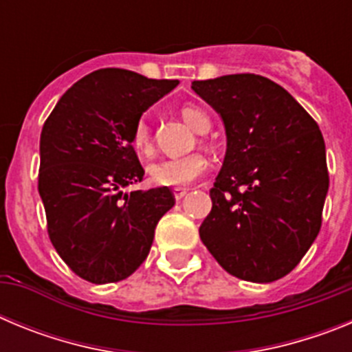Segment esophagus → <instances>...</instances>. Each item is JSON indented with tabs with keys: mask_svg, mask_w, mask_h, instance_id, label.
<instances>
[{
	"mask_svg": "<svg viewBox=\"0 0 352 352\" xmlns=\"http://www.w3.org/2000/svg\"><path fill=\"white\" fill-rule=\"evenodd\" d=\"M186 194H188V188H174V199L176 201H182Z\"/></svg>",
	"mask_w": 352,
	"mask_h": 352,
	"instance_id": "esophagus-1",
	"label": "esophagus"
}]
</instances>
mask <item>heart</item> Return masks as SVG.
Masks as SVG:
<instances>
[{"label": "heart", "instance_id": "obj_1", "mask_svg": "<svg viewBox=\"0 0 352 352\" xmlns=\"http://www.w3.org/2000/svg\"><path fill=\"white\" fill-rule=\"evenodd\" d=\"M183 120L188 123L197 132H206L210 129V118L203 109L195 105H185L182 109ZM132 146L139 155H151L153 153V135L149 129L148 121L142 118L135 123L132 130ZM208 167V160L201 153H190L185 157L176 158H164L148 167L149 182L158 186H185L188 183L204 174Z\"/></svg>", "mask_w": 352, "mask_h": 352}]
</instances>
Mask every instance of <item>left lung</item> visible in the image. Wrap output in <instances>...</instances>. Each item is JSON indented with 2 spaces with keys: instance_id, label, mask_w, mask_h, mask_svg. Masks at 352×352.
Returning <instances> with one entry per match:
<instances>
[{
  "instance_id": "left-lung-1",
  "label": "left lung",
  "mask_w": 352,
  "mask_h": 352,
  "mask_svg": "<svg viewBox=\"0 0 352 352\" xmlns=\"http://www.w3.org/2000/svg\"><path fill=\"white\" fill-rule=\"evenodd\" d=\"M227 149L199 234L227 273L268 284L296 268L321 229L329 178L322 133L282 86L256 74L194 80Z\"/></svg>"
}]
</instances>
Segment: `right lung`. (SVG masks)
<instances>
[{
    "label": "right lung",
    "instance_id": "add662e5",
    "mask_svg": "<svg viewBox=\"0 0 352 352\" xmlns=\"http://www.w3.org/2000/svg\"><path fill=\"white\" fill-rule=\"evenodd\" d=\"M178 84L100 68L77 80L43 125L38 192L49 238L84 280L109 284L132 275L148 257L158 220L174 206L167 186L123 188L144 176L133 126Z\"/></svg>",
    "mask_w": 352,
    "mask_h": 352
}]
</instances>
